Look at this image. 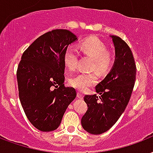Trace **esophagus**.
<instances>
[{"mask_svg": "<svg viewBox=\"0 0 153 153\" xmlns=\"http://www.w3.org/2000/svg\"><path fill=\"white\" fill-rule=\"evenodd\" d=\"M77 97H78V98H79V99H82L83 98V94L81 93L80 91H78L77 92Z\"/></svg>", "mask_w": 153, "mask_h": 153, "instance_id": "esophagus-1", "label": "esophagus"}]
</instances>
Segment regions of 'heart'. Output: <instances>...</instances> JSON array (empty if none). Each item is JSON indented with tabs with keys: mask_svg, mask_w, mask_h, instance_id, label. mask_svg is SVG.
Masks as SVG:
<instances>
[{
	"mask_svg": "<svg viewBox=\"0 0 153 153\" xmlns=\"http://www.w3.org/2000/svg\"><path fill=\"white\" fill-rule=\"evenodd\" d=\"M81 50L86 56L92 58L91 70L105 75L111 71L115 64L116 56L113 51L108 50L107 45L97 37H89L83 39L80 44ZM79 52L75 46L70 45L64 53V63L70 71H74L78 65ZM98 81L96 72L79 73L70 79L72 87L80 91H85L89 87L95 85Z\"/></svg>",
	"mask_w": 153,
	"mask_h": 153,
	"instance_id": "heart-1",
	"label": "heart"
}]
</instances>
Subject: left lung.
Returning a JSON list of instances; mask_svg holds the SVG:
<instances>
[{"instance_id": "left-lung-1", "label": "left lung", "mask_w": 153, "mask_h": 153, "mask_svg": "<svg viewBox=\"0 0 153 153\" xmlns=\"http://www.w3.org/2000/svg\"><path fill=\"white\" fill-rule=\"evenodd\" d=\"M116 61L111 71L96 86L100 95H86L88 110L81 124L88 133L102 134L111 128L128 105L135 82L136 65L128 45L117 36H112Z\"/></svg>"}]
</instances>
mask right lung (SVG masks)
<instances>
[{"label": "right lung", "mask_w": 153, "mask_h": 153, "mask_svg": "<svg viewBox=\"0 0 153 153\" xmlns=\"http://www.w3.org/2000/svg\"><path fill=\"white\" fill-rule=\"evenodd\" d=\"M76 36L56 29L37 38L22 53L17 70L19 95L26 116L41 131L56 130L68 105L76 97L65 87L64 53Z\"/></svg>", "instance_id": "add662e5"}]
</instances>
